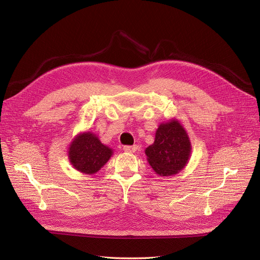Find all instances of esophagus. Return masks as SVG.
Returning <instances> with one entry per match:
<instances>
[{
  "label": "esophagus",
  "mask_w": 260,
  "mask_h": 260,
  "mask_svg": "<svg viewBox=\"0 0 260 260\" xmlns=\"http://www.w3.org/2000/svg\"><path fill=\"white\" fill-rule=\"evenodd\" d=\"M139 146L138 145H132V146H123V151L125 153H135L138 151Z\"/></svg>",
  "instance_id": "esophagus-1"
}]
</instances>
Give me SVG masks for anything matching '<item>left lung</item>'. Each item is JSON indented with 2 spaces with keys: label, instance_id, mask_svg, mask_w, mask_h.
Instances as JSON below:
<instances>
[{
  "label": "left lung",
  "instance_id": "left-lung-1",
  "mask_svg": "<svg viewBox=\"0 0 260 260\" xmlns=\"http://www.w3.org/2000/svg\"><path fill=\"white\" fill-rule=\"evenodd\" d=\"M192 145L183 125L178 119L162 122L155 133V141L145 149L149 166L160 177L179 174L190 160Z\"/></svg>",
  "mask_w": 260,
  "mask_h": 260
}]
</instances>
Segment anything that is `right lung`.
Returning <instances> with one entry per match:
<instances>
[{"mask_svg":"<svg viewBox=\"0 0 260 260\" xmlns=\"http://www.w3.org/2000/svg\"><path fill=\"white\" fill-rule=\"evenodd\" d=\"M67 153L69 162L76 170L94 175L109 160L114 151L102 143L95 133L84 131L73 139Z\"/></svg>","mask_w":260,"mask_h":260,"instance_id":"obj_1","label":"right lung"}]
</instances>
